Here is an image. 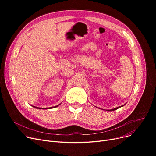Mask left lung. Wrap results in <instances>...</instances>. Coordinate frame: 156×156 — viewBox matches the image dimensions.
I'll return each instance as SVG.
<instances>
[{"label": "left lung", "instance_id": "8db88e82", "mask_svg": "<svg viewBox=\"0 0 156 156\" xmlns=\"http://www.w3.org/2000/svg\"><path fill=\"white\" fill-rule=\"evenodd\" d=\"M123 105H121V106H119V107H118V108H114V109H111V110H108V111H114V110H116L117 109H118V108H121V107H122V106H123Z\"/></svg>", "mask_w": 156, "mask_h": 156}]
</instances>
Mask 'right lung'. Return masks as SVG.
Instances as JSON below:
<instances>
[{
    "instance_id": "right-lung-1",
    "label": "right lung",
    "mask_w": 156,
    "mask_h": 156,
    "mask_svg": "<svg viewBox=\"0 0 156 156\" xmlns=\"http://www.w3.org/2000/svg\"><path fill=\"white\" fill-rule=\"evenodd\" d=\"M58 105H57V106H58ZM57 106H54V107H52V108H46V109H51V108H56ZM34 108H37V109H40V108H37V107H34ZM42 109V108H41Z\"/></svg>"
}]
</instances>
